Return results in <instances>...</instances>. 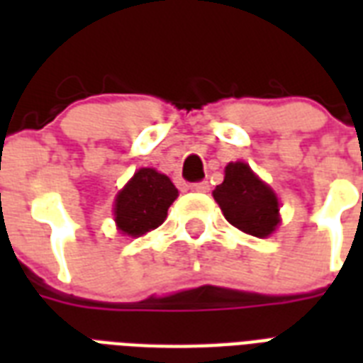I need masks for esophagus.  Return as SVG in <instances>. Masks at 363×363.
Listing matches in <instances>:
<instances>
[{"label": "esophagus", "mask_w": 363, "mask_h": 363, "mask_svg": "<svg viewBox=\"0 0 363 363\" xmlns=\"http://www.w3.org/2000/svg\"><path fill=\"white\" fill-rule=\"evenodd\" d=\"M188 190H192V192H207V190H209V182L207 181L192 182V184H188Z\"/></svg>", "instance_id": "obj_1"}]
</instances>
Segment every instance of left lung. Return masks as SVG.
Here are the masks:
<instances>
[{
  "label": "left lung",
  "mask_w": 363,
  "mask_h": 363,
  "mask_svg": "<svg viewBox=\"0 0 363 363\" xmlns=\"http://www.w3.org/2000/svg\"><path fill=\"white\" fill-rule=\"evenodd\" d=\"M213 196L226 220L254 238H267L279 224L277 196L242 162L226 165L224 182Z\"/></svg>",
  "instance_id": "obj_1"
}]
</instances>
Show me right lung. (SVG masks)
<instances>
[{"instance_id":"right-lung-1","label":"right lung","mask_w":363,"mask_h":363,"mask_svg":"<svg viewBox=\"0 0 363 363\" xmlns=\"http://www.w3.org/2000/svg\"><path fill=\"white\" fill-rule=\"evenodd\" d=\"M179 196V190L156 169L145 167L133 175L116 196L115 220L118 230L131 238L156 230L165 220L169 205Z\"/></svg>"}]
</instances>
